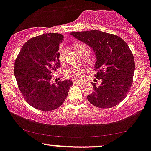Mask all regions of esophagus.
<instances>
[{
    "instance_id": "obj_1",
    "label": "esophagus",
    "mask_w": 151,
    "mask_h": 151,
    "mask_svg": "<svg viewBox=\"0 0 151 151\" xmlns=\"http://www.w3.org/2000/svg\"><path fill=\"white\" fill-rule=\"evenodd\" d=\"M74 84H76V85H81V83L78 82V81H74Z\"/></svg>"
}]
</instances>
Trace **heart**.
I'll return each mask as SVG.
<instances>
[{
  "mask_svg": "<svg viewBox=\"0 0 151 151\" xmlns=\"http://www.w3.org/2000/svg\"><path fill=\"white\" fill-rule=\"evenodd\" d=\"M75 49L81 55H83L86 52L90 51V49L86 45L83 43H76L73 45ZM65 50L63 49L60 51L59 53V60L63 63L65 57ZM86 72V69L83 68H70L65 71V76L68 78L73 79L75 81H78L82 78V76Z\"/></svg>",
  "mask_w": 151,
  "mask_h": 151,
  "instance_id": "heart-1",
  "label": "heart"
}]
</instances>
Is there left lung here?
Masks as SVG:
<instances>
[{"label": "left lung", "mask_w": 151, "mask_h": 151, "mask_svg": "<svg viewBox=\"0 0 151 151\" xmlns=\"http://www.w3.org/2000/svg\"><path fill=\"white\" fill-rule=\"evenodd\" d=\"M95 52L94 70L101 85L92 83L93 92L87 96L96 107H114L124 99L133 81L134 60L127 44L116 35L98 30L70 33Z\"/></svg>", "instance_id": "obj_1"}]
</instances>
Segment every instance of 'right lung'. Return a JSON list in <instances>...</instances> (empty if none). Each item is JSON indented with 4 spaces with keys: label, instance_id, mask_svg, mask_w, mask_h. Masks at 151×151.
Returning a JSON list of instances; mask_svg holds the SVG:
<instances>
[{
    "label": "right lung",
    "instance_id": "1",
    "mask_svg": "<svg viewBox=\"0 0 151 151\" xmlns=\"http://www.w3.org/2000/svg\"><path fill=\"white\" fill-rule=\"evenodd\" d=\"M64 37L47 33L30 39L21 49L14 63L18 87L32 107L50 111L63 104L73 82L57 81L52 83V73L60 68L59 46Z\"/></svg>",
    "mask_w": 151,
    "mask_h": 151
}]
</instances>
